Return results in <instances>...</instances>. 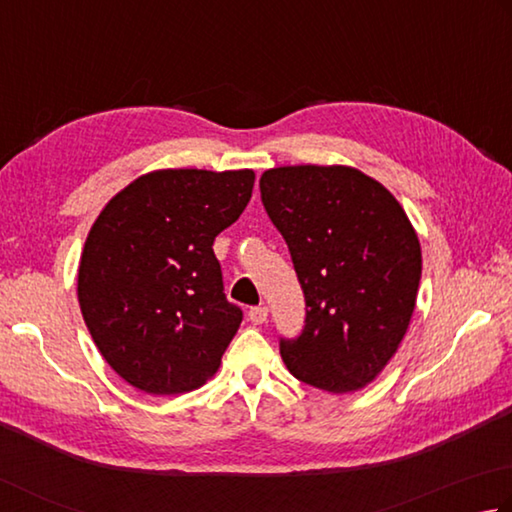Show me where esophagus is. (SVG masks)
<instances>
[{
  "instance_id": "obj_1",
  "label": "esophagus",
  "mask_w": 512,
  "mask_h": 512,
  "mask_svg": "<svg viewBox=\"0 0 512 512\" xmlns=\"http://www.w3.org/2000/svg\"><path fill=\"white\" fill-rule=\"evenodd\" d=\"M268 318V309L266 306H253V309L248 311V320L253 324H264Z\"/></svg>"
}]
</instances>
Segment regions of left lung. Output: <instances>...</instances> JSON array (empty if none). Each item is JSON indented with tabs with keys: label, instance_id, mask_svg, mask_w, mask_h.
Here are the masks:
<instances>
[{
	"label": "left lung",
	"instance_id": "1",
	"mask_svg": "<svg viewBox=\"0 0 512 512\" xmlns=\"http://www.w3.org/2000/svg\"><path fill=\"white\" fill-rule=\"evenodd\" d=\"M302 284L306 324L280 340L288 371L331 394L358 392L410 327L421 244L383 183L349 165H284L259 179Z\"/></svg>",
	"mask_w": 512,
	"mask_h": 512
}]
</instances>
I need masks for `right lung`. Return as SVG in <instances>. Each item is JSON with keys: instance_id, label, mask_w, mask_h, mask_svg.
I'll return each mask as SVG.
<instances>
[{"instance_id": "obj_1", "label": "right lung", "mask_w": 512, "mask_h": 512, "mask_svg": "<svg viewBox=\"0 0 512 512\" xmlns=\"http://www.w3.org/2000/svg\"><path fill=\"white\" fill-rule=\"evenodd\" d=\"M253 170H154L111 197L78 266L82 318L116 374L154 396L217 374L241 324L226 300L215 237L253 194Z\"/></svg>"}]
</instances>
